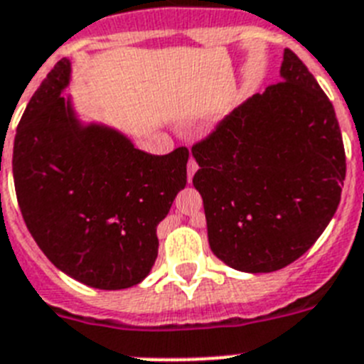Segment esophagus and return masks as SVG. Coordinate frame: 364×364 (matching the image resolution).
Here are the masks:
<instances>
[{"label": "esophagus", "mask_w": 364, "mask_h": 364, "mask_svg": "<svg viewBox=\"0 0 364 364\" xmlns=\"http://www.w3.org/2000/svg\"><path fill=\"white\" fill-rule=\"evenodd\" d=\"M197 167H198L197 161H195L193 158H189V161H188V180H189V182H191V178H193Z\"/></svg>", "instance_id": "esophagus-1"}]
</instances>
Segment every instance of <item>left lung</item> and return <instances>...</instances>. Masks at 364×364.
Instances as JSON below:
<instances>
[{"label": "left lung", "instance_id": "1", "mask_svg": "<svg viewBox=\"0 0 364 364\" xmlns=\"http://www.w3.org/2000/svg\"><path fill=\"white\" fill-rule=\"evenodd\" d=\"M279 75L191 147L210 248L235 271L296 262L341 203L346 154L333 105L291 49Z\"/></svg>", "mask_w": 364, "mask_h": 364}]
</instances>
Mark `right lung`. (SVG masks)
Listing matches in <instances>:
<instances>
[{"label":"right lung","mask_w":364,"mask_h":364,"mask_svg":"<svg viewBox=\"0 0 364 364\" xmlns=\"http://www.w3.org/2000/svg\"><path fill=\"white\" fill-rule=\"evenodd\" d=\"M55 64L20 119L12 151L18 204L49 262L80 284L127 289L151 272L156 226L188 182L186 147L158 156L101 125H80Z\"/></svg>","instance_id":"add662e5"}]
</instances>
